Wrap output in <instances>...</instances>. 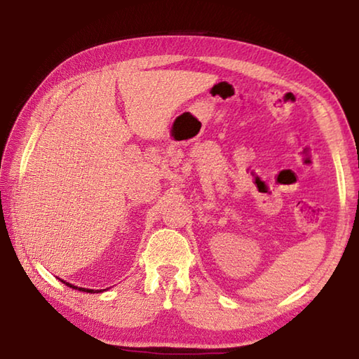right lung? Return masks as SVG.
<instances>
[{
    "instance_id": "obj_1",
    "label": "right lung",
    "mask_w": 359,
    "mask_h": 359,
    "mask_svg": "<svg viewBox=\"0 0 359 359\" xmlns=\"http://www.w3.org/2000/svg\"><path fill=\"white\" fill-rule=\"evenodd\" d=\"M63 283H66L68 285L69 288H74V290H79V291H85V293H101V291H104V290H88V288H79V287H76V285H71V283H68V282H65V280H62Z\"/></svg>"
}]
</instances>
